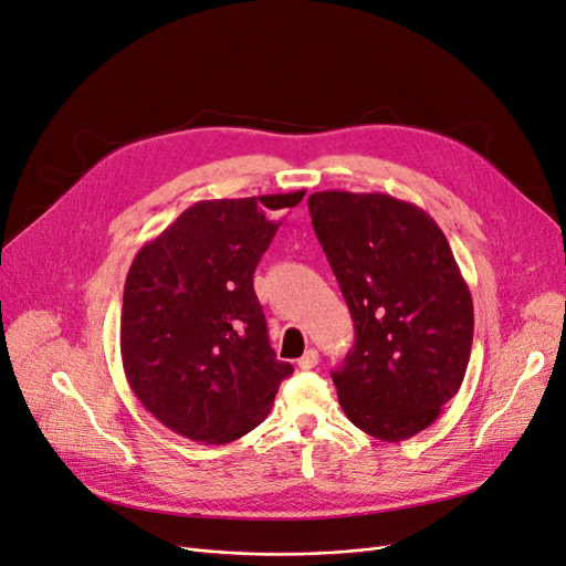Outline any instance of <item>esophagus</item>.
I'll use <instances>...</instances> for the list:
<instances>
[{
  "instance_id": "1",
  "label": "esophagus",
  "mask_w": 566,
  "mask_h": 566,
  "mask_svg": "<svg viewBox=\"0 0 566 566\" xmlns=\"http://www.w3.org/2000/svg\"><path fill=\"white\" fill-rule=\"evenodd\" d=\"M297 366L302 370H312L318 366V352L316 349H306L300 358H297Z\"/></svg>"
}]
</instances>
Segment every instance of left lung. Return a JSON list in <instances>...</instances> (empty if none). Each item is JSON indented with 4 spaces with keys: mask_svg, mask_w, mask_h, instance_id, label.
Here are the masks:
<instances>
[{
    "mask_svg": "<svg viewBox=\"0 0 566 566\" xmlns=\"http://www.w3.org/2000/svg\"><path fill=\"white\" fill-rule=\"evenodd\" d=\"M310 214L354 318L333 370L339 406L375 439H410L455 397L472 352V295L447 235L387 193H312Z\"/></svg>",
    "mask_w": 566,
    "mask_h": 566,
    "instance_id": "8db88e82",
    "label": "left lung"
}]
</instances>
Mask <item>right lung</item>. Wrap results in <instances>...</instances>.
Segmentation results:
<instances>
[{
  "label": "right lung",
  "mask_w": 566,
  "mask_h": 566,
  "mask_svg": "<svg viewBox=\"0 0 566 566\" xmlns=\"http://www.w3.org/2000/svg\"><path fill=\"white\" fill-rule=\"evenodd\" d=\"M304 191L200 200L129 266L119 316L127 382L177 434L229 443L260 424L293 366L269 345L252 276L279 210Z\"/></svg>",
  "instance_id": "right-lung-1"
}]
</instances>
